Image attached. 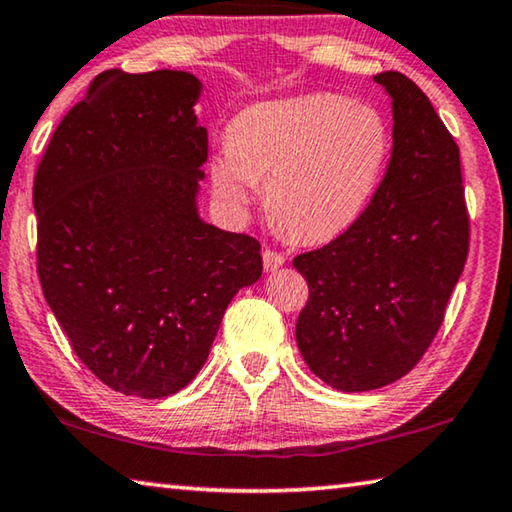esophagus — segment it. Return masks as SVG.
I'll list each match as a JSON object with an SVG mask.
<instances>
[{
    "mask_svg": "<svg viewBox=\"0 0 512 512\" xmlns=\"http://www.w3.org/2000/svg\"><path fill=\"white\" fill-rule=\"evenodd\" d=\"M262 259H264V269L266 271H275V269H280L282 264H285V255L278 253V250H271V248L264 250Z\"/></svg>",
    "mask_w": 512,
    "mask_h": 512,
    "instance_id": "obj_1",
    "label": "esophagus"
}]
</instances>
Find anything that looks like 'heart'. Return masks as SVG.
I'll return each instance as SVG.
<instances>
[{"instance_id": "heart-1", "label": "heart", "mask_w": 512, "mask_h": 512, "mask_svg": "<svg viewBox=\"0 0 512 512\" xmlns=\"http://www.w3.org/2000/svg\"><path fill=\"white\" fill-rule=\"evenodd\" d=\"M389 157L378 109L312 93L241 111L209 164L216 198L246 214L264 182L266 212L303 241L344 232L367 207Z\"/></svg>"}]
</instances>
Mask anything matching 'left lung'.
Wrapping results in <instances>:
<instances>
[{
    "label": "left lung",
    "instance_id": "8db88e82",
    "mask_svg": "<svg viewBox=\"0 0 512 512\" xmlns=\"http://www.w3.org/2000/svg\"><path fill=\"white\" fill-rule=\"evenodd\" d=\"M373 81L392 97L387 173L344 234L294 259L310 287L298 351L339 392L385 387L415 367L469 250L456 141L415 81L392 70Z\"/></svg>",
    "mask_w": 512,
    "mask_h": 512
}]
</instances>
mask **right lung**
<instances>
[{"instance_id":"1","label":"right lung","mask_w":512,"mask_h":512,"mask_svg":"<svg viewBox=\"0 0 512 512\" xmlns=\"http://www.w3.org/2000/svg\"><path fill=\"white\" fill-rule=\"evenodd\" d=\"M184 70H107L61 120L34 182L38 278L104 385L161 399L196 378L259 241L200 218L207 129Z\"/></svg>"}]
</instances>
